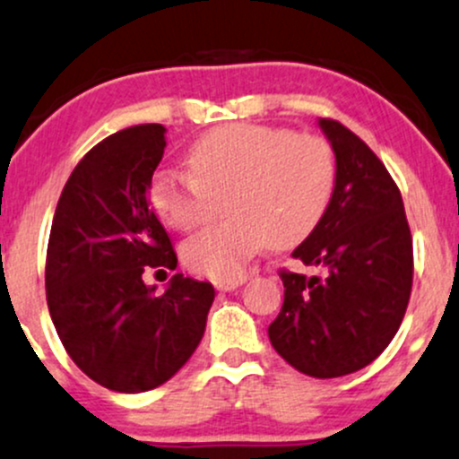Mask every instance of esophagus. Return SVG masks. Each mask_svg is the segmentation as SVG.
Wrapping results in <instances>:
<instances>
[{"label":"esophagus","instance_id":"34e87169","mask_svg":"<svg viewBox=\"0 0 459 459\" xmlns=\"http://www.w3.org/2000/svg\"><path fill=\"white\" fill-rule=\"evenodd\" d=\"M243 282H245L243 278H240V280H228V282H216V289H219V290H234V289H238Z\"/></svg>","mask_w":459,"mask_h":459}]
</instances>
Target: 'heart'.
<instances>
[{"label":"heart","instance_id":"1","mask_svg":"<svg viewBox=\"0 0 459 459\" xmlns=\"http://www.w3.org/2000/svg\"><path fill=\"white\" fill-rule=\"evenodd\" d=\"M190 172L152 175L149 201L172 230L205 223L216 199L230 223L205 230L181 249L186 267L216 282L238 280L269 245L293 247L319 225L334 190V155L317 135L260 125L216 126L188 149Z\"/></svg>","mask_w":459,"mask_h":459}]
</instances>
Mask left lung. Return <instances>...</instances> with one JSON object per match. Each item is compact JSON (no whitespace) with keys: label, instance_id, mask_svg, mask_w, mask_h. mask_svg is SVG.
<instances>
[{"label":"left lung","instance_id":"obj_1","mask_svg":"<svg viewBox=\"0 0 459 459\" xmlns=\"http://www.w3.org/2000/svg\"><path fill=\"white\" fill-rule=\"evenodd\" d=\"M334 152L326 214L293 251L319 275L280 271L284 304L271 322L275 352L315 378L369 366L398 333L411 293L413 247L403 196L383 161L342 122L319 120Z\"/></svg>","mask_w":459,"mask_h":459}]
</instances>
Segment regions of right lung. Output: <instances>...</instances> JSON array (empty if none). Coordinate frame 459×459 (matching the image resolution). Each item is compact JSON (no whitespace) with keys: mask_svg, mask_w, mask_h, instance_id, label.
<instances>
[{"mask_svg":"<svg viewBox=\"0 0 459 459\" xmlns=\"http://www.w3.org/2000/svg\"><path fill=\"white\" fill-rule=\"evenodd\" d=\"M161 125L105 137L78 161L54 212L46 295L54 328L91 381L122 394L175 377L199 346L214 302L210 282L172 275L161 295L144 269H175L177 254L149 205L166 149Z\"/></svg>","mask_w":459,"mask_h":459,"instance_id":"add662e5","label":"right lung"}]
</instances>
